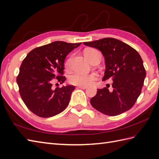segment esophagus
Segmentation results:
<instances>
[{
  "label": "esophagus",
  "mask_w": 159,
  "mask_h": 159,
  "mask_svg": "<svg viewBox=\"0 0 159 159\" xmlns=\"http://www.w3.org/2000/svg\"><path fill=\"white\" fill-rule=\"evenodd\" d=\"M87 87L86 86H78L77 87V89H86Z\"/></svg>",
  "instance_id": "34e87169"
}]
</instances>
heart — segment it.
<instances>
[{
    "instance_id": "obj_1",
    "label": "heart",
    "mask_w": 159,
    "mask_h": 159,
    "mask_svg": "<svg viewBox=\"0 0 159 159\" xmlns=\"http://www.w3.org/2000/svg\"><path fill=\"white\" fill-rule=\"evenodd\" d=\"M97 51L95 49L87 48L84 51L85 56L89 60L91 55L93 52ZM70 64V59L67 60L65 64L66 67H68ZM97 79V75L95 73H89V74H84L81 72H75L69 76V82L74 85L78 86H89L93 84V83Z\"/></svg>"
}]
</instances>
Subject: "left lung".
I'll return each mask as SVG.
<instances>
[{
  "label": "left lung",
  "instance_id": "8db88e82",
  "mask_svg": "<svg viewBox=\"0 0 159 159\" xmlns=\"http://www.w3.org/2000/svg\"><path fill=\"white\" fill-rule=\"evenodd\" d=\"M83 43L101 52L106 68L102 80H113V91L107 87L97 89L90 101L92 106L110 116L129 110L140 95L146 76L140 54L129 45L112 38Z\"/></svg>",
  "mask_w": 159,
  "mask_h": 159
}]
</instances>
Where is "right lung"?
Instances as JSON below:
<instances>
[{"label": "right lung", "instance_id": "1", "mask_svg": "<svg viewBox=\"0 0 159 159\" xmlns=\"http://www.w3.org/2000/svg\"><path fill=\"white\" fill-rule=\"evenodd\" d=\"M82 43L56 41L28 53L19 68L17 83L27 108L42 117L54 116L66 108L75 87L66 85L52 89V83L66 80L62 76L66 56Z\"/></svg>", "mask_w": 159, "mask_h": 159}]
</instances>
